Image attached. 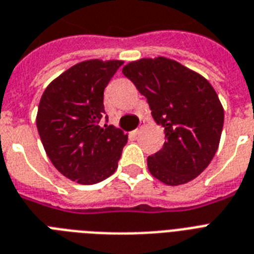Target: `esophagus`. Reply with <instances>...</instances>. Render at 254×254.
<instances>
[{"label": "esophagus", "instance_id": "1", "mask_svg": "<svg viewBox=\"0 0 254 254\" xmlns=\"http://www.w3.org/2000/svg\"><path fill=\"white\" fill-rule=\"evenodd\" d=\"M141 130H142V127H139L138 129H135V130H133V134H134V135H138L139 133H141Z\"/></svg>", "mask_w": 254, "mask_h": 254}]
</instances>
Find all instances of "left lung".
Instances as JSON below:
<instances>
[{
	"instance_id": "1",
	"label": "left lung",
	"mask_w": 254,
	"mask_h": 254,
	"mask_svg": "<svg viewBox=\"0 0 254 254\" xmlns=\"http://www.w3.org/2000/svg\"><path fill=\"white\" fill-rule=\"evenodd\" d=\"M123 73L146 97L155 123L165 127L163 147L147 158L151 175L169 186L195 179L212 161L224 124L212 85L163 57L130 62Z\"/></svg>"
}]
</instances>
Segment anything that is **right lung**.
<instances>
[{
  "instance_id": "obj_1",
  "label": "right lung",
  "mask_w": 254,
  "mask_h": 254,
  "mask_svg": "<svg viewBox=\"0 0 254 254\" xmlns=\"http://www.w3.org/2000/svg\"><path fill=\"white\" fill-rule=\"evenodd\" d=\"M123 63L99 59L77 63L42 95L38 133L50 161L71 181L95 185L119 166L127 134L107 124L104 89Z\"/></svg>"
}]
</instances>
